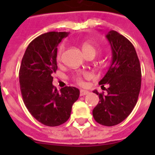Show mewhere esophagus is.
Returning a JSON list of instances; mask_svg holds the SVG:
<instances>
[{"mask_svg": "<svg viewBox=\"0 0 155 155\" xmlns=\"http://www.w3.org/2000/svg\"><path fill=\"white\" fill-rule=\"evenodd\" d=\"M88 93H89V92H88V91H87V90H84V89H81V90H80V97L85 96V95L88 94Z\"/></svg>", "mask_w": 155, "mask_h": 155, "instance_id": "obj_1", "label": "esophagus"}]
</instances>
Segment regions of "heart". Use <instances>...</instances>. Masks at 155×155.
<instances>
[{"mask_svg":"<svg viewBox=\"0 0 155 155\" xmlns=\"http://www.w3.org/2000/svg\"><path fill=\"white\" fill-rule=\"evenodd\" d=\"M63 50H64V47H59L58 52V59H60L61 58V56H62V54H63ZM82 50L84 54L86 55V57L90 55L95 56L96 55V54H97V48H96V47H95L94 45L92 44V43H90V42H84V43H83ZM84 75L85 77H91V75H90L89 73H84ZM75 80L77 81V83L79 84H84V81H83L82 78H81V76H80V75H78V76L75 77Z\"/></svg>","mask_w":155,"mask_h":155,"instance_id":"1","label":"heart"}]
</instances>
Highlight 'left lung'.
<instances>
[{
  "instance_id": "left-lung-1",
  "label": "left lung",
  "mask_w": 155,
  "mask_h": 155,
  "mask_svg": "<svg viewBox=\"0 0 155 155\" xmlns=\"http://www.w3.org/2000/svg\"><path fill=\"white\" fill-rule=\"evenodd\" d=\"M106 38L111 46L112 63L99 84L108 87L107 94L99 96V103L92 110L95 120L101 125L113 126L130 115L136 105L141 89V66L133 44L123 35L110 30Z\"/></svg>"
}]
</instances>
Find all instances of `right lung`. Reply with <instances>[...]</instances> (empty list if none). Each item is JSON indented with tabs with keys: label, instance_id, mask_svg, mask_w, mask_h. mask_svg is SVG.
Listing matches in <instances>:
<instances>
[{
	"label": "right lung",
	"instance_id": "add662e5",
	"mask_svg": "<svg viewBox=\"0 0 155 155\" xmlns=\"http://www.w3.org/2000/svg\"><path fill=\"white\" fill-rule=\"evenodd\" d=\"M67 32H48L34 39L23 55L19 83L23 101L30 114L47 126H58L69 119L80 90L65 87L58 92L53 84L57 47Z\"/></svg>",
	"mask_w": 155,
	"mask_h": 155
}]
</instances>
